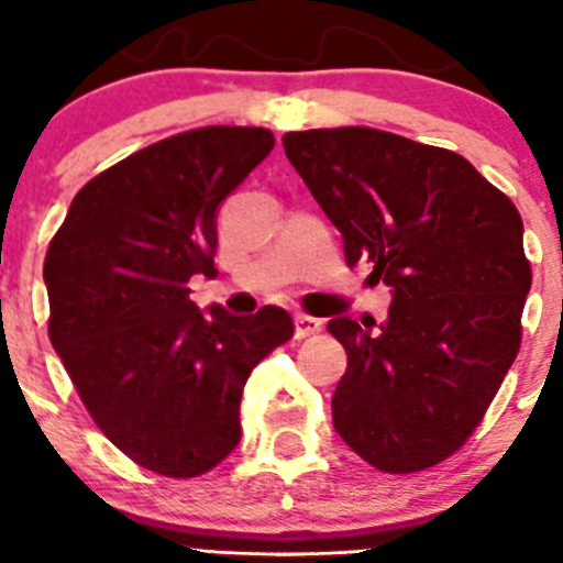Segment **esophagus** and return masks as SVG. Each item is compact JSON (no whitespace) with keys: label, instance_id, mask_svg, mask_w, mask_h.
I'll return each instance as SVG.
<instances>
[{"label":"esophagus","instance_id":"1","mask_svg":"<svg viewBox=\"0 0 563 563\" xmlns=\"http://www.w3.org/2000/svg\"><path fill=\"white\" fill-rule=\"evenodd\" d=\"M323 329V321L321 318H312V316H303V312H298L296 316V338L303 340V338H312V334H318Z\"/></svg>","mask_w":563,"mask_h":563}]
</instances>
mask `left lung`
I'll list each match as a JSON object with an SVG mask.
<instances>
[{"instance_id":"1","label":"left lung","mask_w":563,"mask_h":563,"mask_svg":"<svg viewBox=\"0 0 563 563\" xmlns=\"http://www.w3.org/2000/svg\"><path fill=\"white\" fill-rule=\"evenodd\" d=\"M349 267L394 292L388 321L332 318L349 368L332 421L363 461L410 474L455 455L522 343L530 262L508 195L463 156L376 128L285 133Z\"/></svg>"}]
</instances>
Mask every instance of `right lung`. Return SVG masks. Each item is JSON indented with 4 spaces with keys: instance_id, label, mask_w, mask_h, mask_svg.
<instances>
[{
    "instance_id": "add662e5",
    "label": "right lung",
    "mask_w": 563,
    "mask_h": 563,
    "mask_svg": "<svg viewBox=\"0 0 563 563\" xmlns=\"http://www.w3.org/2000/svg\"><path fill=\"white\" fill-rule=\"evenodd\" d=\"M267 128L209 125L122 158L71 200L46 247L49 340L102 435L164 477H198L240 443L247 376L292 338L282 307L200 312L218 209L273 151Z\"/></svg>"
}]
</instances>
